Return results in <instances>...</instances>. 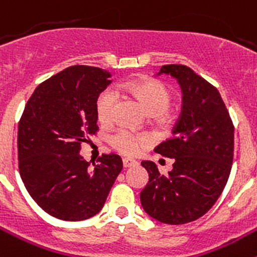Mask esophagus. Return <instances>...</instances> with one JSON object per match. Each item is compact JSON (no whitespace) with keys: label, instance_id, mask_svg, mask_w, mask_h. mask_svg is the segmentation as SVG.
I'll return each instance as SVG.
<instances>
[{"label":"esophagus","instance_id":"34e87169","mask_svg":"<svg viewBox=\"0 0 257 257\" xmlns=\"http://www.w3.org/2000/svg\"><path fill=\"white\" fill-rule=\"evenodd\" d=\"M122 162H123L124 169H128V167H133V166L138 165V162H136L135 160H131V158H123Z\"/></svg>","mask_w":257,"mask_h":257}]
</instances>
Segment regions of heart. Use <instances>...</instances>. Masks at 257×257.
<instances>
[{
    "label": "heart",
    "mask_w": 257,
    "mask_h": 257,
    "mask_svg": "<svg viewBox=\"0 0 257 257\" xmlns=\"http://www.w3.org/2000/svg\"><path fill=\"white\" fill-rule=\"evenodd\" d=\"M124 88L138 99L149 115H161L169 109L171 103V91L162 82L153 78H140L127 82ZM117 92L106 88L99 95L96 101V114L101 123H109L113 119ZM110 144L123 154H135L140 148L148 145L149 138L142 134H134L127 130H118L109 139Z\"/></svg>",
    "instance_id": "obj_1"
}]
</instances>
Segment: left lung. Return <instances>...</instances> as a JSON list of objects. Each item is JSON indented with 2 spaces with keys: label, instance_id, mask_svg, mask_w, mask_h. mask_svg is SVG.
<instances>
[{
  "label": "left lung",
  "instance_id": "8db88e82",
  "mask_svg": "<svg viewBox=\"0 0 257 257\" xmlns=\"http://www.w3.org/2000/svg\"><path fill=\"white\" fill-rule=\"evenodd\" d=\"M167 74L179 82L183 106L172 139L154 152L174 160L172 170L161 175L152 161L142 166L149 181L140 202L152 219L180 225L203 216L226 185L233 163L234 127L221 95L185 65H162L157 76Z\"/></svg>",
  "mask_w": 257,
  "mask_h": 257
}]
</instances>
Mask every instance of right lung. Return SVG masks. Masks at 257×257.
Returning a JSON list of instances; mask_svg holds the SVG:
<instances>
[{
	"label": "right lung",
	"instance_id": "right-lung-1",
	"mask_svg": "<svg viewBox=\"0 0 257 257\" xmlns=\"http://www.w3.org/2000/svg\"><path fill=\"white\" fill-rule=\"evenodd\" d=\"M112 73L73 65L38 85L18 128V158L24 187L45 212L81 221L103 208L122 170L117 154L97 163L79 154L86 135L97 131V97Z\"/></svg>",
	"mask_w": 257,
	"mask_h": 257
}]
</instances>
